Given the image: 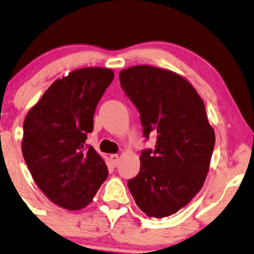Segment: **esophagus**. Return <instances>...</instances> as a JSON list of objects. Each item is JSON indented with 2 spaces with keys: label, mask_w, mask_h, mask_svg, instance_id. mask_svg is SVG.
Returning a JSON list of instances; mask_svg holds the SVG:
<instances>
[{
  "label": "esophagus",
  "mask_w": 254,
  "mask_h": 254,
  "mask_svg": "<svg viewBox=\"0 0 254 254\" xmlns=\"http://www.w3.org/2000/svg\"><path fill=\"white\" fill-rule=\"evenodd\" d=\"M110 160H111V164H113L114 166H116L118 164V160H120V157H118V154H111Z\"/></svg>",
  "instance_id": "1"
}]
</instances>
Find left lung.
Here are the masks:
<instances>
[{
	"instance_id": "8db88e82",
	"label": "left lung",
	"mask_w": 254,
	"mask_h": 254,
	"mask_svg": "<svg viewBox=\"0 0 254 254\" xmlns=\"http://www.w3.org/2000/svg\"><path fill=\"white\" fill-rule=\"evenodd\" d=\"M122 89L140 115L143 136L157 133L154 150L140 154V171L127 186L148 217L187 205L207 178L215 132L195 88L172 70L147 65L120 73Z\"/></svg>"
}]
</instances>
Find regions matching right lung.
Instances as JSON below:
<instances>
[{
    "label": "right lung",
    "mask_w": 254,
    "mask_h": 254,
    "mask_svg": "<svg viewBox=\"0 0 254 254\" xmlns=\"http://www.w3.org/2000/svg\"><path fill=\"white\" fill-rule=\"evenodd\" d=\"M114 72L87 67L58 79L26 115L22 152L33 180L53 203L79 210L108 177L103 159L86 144L94 113Z\"/></svg>",
    "instance_id": "right-lung-1"
}]
</instances>
